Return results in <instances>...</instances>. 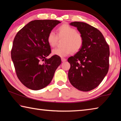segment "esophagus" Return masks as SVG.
Here are the masks:
<instances>
[{
    "mask_svg": "<svg viewBox=\"0 0 121 121\" xmlns=\"http://www.w3.org/2000/svg\"><path fill=\"white\" fill-rule=\"evenodd\" d=\"M67 60L65 58H62L61 59V61H62V62H65V61Z\"/></svg>",
    "mask_w": 121,
    "mask_h": 121,
    "instance_id": "1",
    "label": "esophagus"
}]
</instances>
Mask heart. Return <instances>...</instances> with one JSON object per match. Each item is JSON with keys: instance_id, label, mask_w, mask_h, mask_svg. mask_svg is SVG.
I'll return each mask as SVG.
<instances>
[{"instance_id": "heart-1", "label": "heart", "mask_w": 121, "mask_h": 121, "mask_svg": "<svg viewBox=\"0 0 121 121\" xmlns=\"http://www.w3.org/2000/svg\"><path fill=\"white\" fill-rule=\"evenodd\" d=\"M57 35L54 32L50 31L47 37V41L51 47L56 45L59 39H64L62 48H57L52 51L53 55L63 58L71 53L80 51L84 44V37L81 32H77L75 28L68 24H63L59 26L56 30Z\"/></svg>"}]
</instances>
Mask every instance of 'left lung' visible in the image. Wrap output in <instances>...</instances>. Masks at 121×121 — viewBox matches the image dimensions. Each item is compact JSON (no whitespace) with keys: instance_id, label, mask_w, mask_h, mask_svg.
<instances>
[{"instance_id":"1","label":"left lung","mask_w":121,"mask_h":121,"mask_svg":"<svg viewBox=\"0 0 121 121\" xmlns=\"http://www.w3.org/2000/svg\"><path fill=\"white\" fill-rule=\"evenodd\" d=\"M84 39L81 50L68 59L70 64L68 78L71 84L80 91L95 89L109 69V48L99 30L84 22H73Z\"/></svg>"}]
</instances>
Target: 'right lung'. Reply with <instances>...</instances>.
<instances>
[{
    "mask_svg": "<svg viewBox=\"0 0 121 121\" xmlns=\"http://www.w3.org/2000/svg\"><path fill=\"white\" fill-rule=\"evenodd\" d=\"M60 23L52 20L32 21L18 31L14 39L11 58L16 75L29 89L39 90L48 86L61 64L60 56L46 59L51 52L47 37Z\"/></svg>",
    "mask_w": 121,
    "mask_h": 121,
    "instance_id": "1",
    "label": "right lung"
}]
</instances>
